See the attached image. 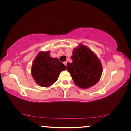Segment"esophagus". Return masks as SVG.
<instances>
[{"mask_svg": "<svg viewBox=\"0 0 131 131\" xmlns=\"http://www.w3.org/2000/svg\"><path fill=\"white\" fill-rule=\"evenodd\" d=\"M63 64H64V65H65V66H66V65H67V61L64 62H63Z\"/></svg>", "mask_w": 131, "mask_h": 131, "instance_id": "obj_1", "label": "esophagus"}]
</instances>
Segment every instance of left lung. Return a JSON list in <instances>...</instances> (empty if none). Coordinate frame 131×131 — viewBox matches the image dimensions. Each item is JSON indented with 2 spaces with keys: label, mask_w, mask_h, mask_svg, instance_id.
<instances>
[{
  "label": "left lung",
  "mask_w": 131,
  "mask_h": 131,
  "mask_svg": "<svg viewBox=\"0 0 131 131\" xmlns=\"http://www.w3.org/2000/svg\"><path fill=\"white\" fill-rule=\"evenodd\" d=\"M71 58L73 62L67 63L66 69L76 85L86 89L97 83L102 73V66L91 50L80 44L73 50Z\"/></svg>",
  "instance_id": "left-lung-1"
}]
</instances>
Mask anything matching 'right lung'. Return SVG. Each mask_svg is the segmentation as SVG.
<instances>
[{
	"label": "right lung",
	"instance_id": "right-lung-1",
	"mask_svg": "<svg viewBox=\"0 0 131 131\" xmlns=\"http://www.w3.org/2000/svg\"><path fill=\"white\" fill-rule=\"evenodd\" d=\"M50 51L40 52L32 64L31 73L35 81L41 87H47L57 80L66 66L58 58L50 56Z\"/></svg>",
	"mask_w": 131,
	"mask_h": 131
}]
</instances>
